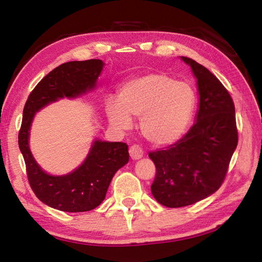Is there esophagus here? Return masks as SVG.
Listing matches in <instances>:
<instances>
[{
  "label": "esophagus",
  "mask_w": 262,
  "mask_h": 262,
  "mask_svg": "<svg viewBox=\"0 0 262 262\" xmlns=\"http://www.w3.org/2000/svg\"><path fill=\"white\" fill-rule=\"evenodd\" d=\"M129 155L132 160H140L143 157V149L138 145H133L129 148Z\"/></svg>",
  "instance_id": "obj_1"
}]
</instances>
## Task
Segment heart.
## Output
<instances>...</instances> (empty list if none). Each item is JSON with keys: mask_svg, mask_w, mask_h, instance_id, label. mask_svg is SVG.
<instances>
[{"mask_svg": "<svg viewBox=\"0 0 262 262\" xmlns=\"http://www.w3.org/2000/svg\"><path fill=\"white\" fill-rule=\"evenodd\" d=\"M196 103L190 84L152 72L124 83L118 100H107L105 113L110 124L122 130L132 127V118H141L143 136L155 146H169L185 135Z\"/></svg>", "mask_w": 262, "mask_h": 262, "instance_id": "obj_1", "label": "heart"}]
</instances>
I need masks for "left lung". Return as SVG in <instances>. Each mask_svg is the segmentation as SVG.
<instances>
[{
    "instance_id": "8db88e82",
    "label": "left lung",
    "mask_w": 262,
    "mask_h": 262,
    "mask_svg": "<svg viewBox=\"0 0 262 262\" xmlns=\"http://www.w3.org/2000/svg\"><path fill=\"white\" fill-rule=\"evenodd\" d=\"M197 80L198 110L192 127L168 149L148 154L157 176L151 191L165 207L192 205L223 182L237 145L235 108L217 77L196 60L180 56Z\"/></svg>"
}]
</instances>
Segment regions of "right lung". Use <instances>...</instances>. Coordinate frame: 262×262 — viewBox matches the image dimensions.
<instances>
[{
    "label": "right lung",
    "mask_w": 262,
    "mask_h": 262,
    "mask_svg": "<svg viewBox=\"0 0 262 262\" xmlns=\"http://www.w3.org/2000/svg\"><path fill=\"white\" fill-rule=\"evenodd\" d=\"M103 68L101 59L59 65L38 83L26 102L19 148L31 189L40 202L52 208L79 213L98 207L116 172L129 161L127 144L94 138L86 158L77 168L70 173L54 176L37 163L29 146L31 125L38 111L60 99H76L94 91Z\"/></svg>",
    "instance_id": "add662e5"
}]
</instances>
